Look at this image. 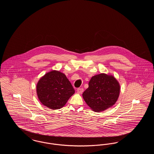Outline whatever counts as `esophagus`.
<instances>
[{"instance_id": "esophagus-1", "label": "esophagus", "mask_w": 154, "mask_h": 154, "mask_svg": "<svg viewBox=\"0 0 154 154\" xmlns=\"http://www.w3.org/2000/svg\"><path fill=\"white\" fill-rule=\"evenodd\" d=\"M77 92L78 93H79V94H82V92H83V91H84V89L82 88H79L77 89Z\"/></svg>"}]
</instances>
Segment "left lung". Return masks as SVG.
Returning <instances> with one entry per match:
<instances>
[{"mask_svg":"<svg viewBox=\"0 0 154 154\" xmlns=\"http://www.w3.org/2000/svg\"><path fill=\"white\" fill-rule=\"evenodd\" d=\"M82 96L86 103L94 111L99 112L112 106L117 100L120 85L112 76L101 73L93 76Z\"/></svg>","mask_w":154,"mask_h":154,"instance_id":"obj_1","label":"left lung"}]
</instances>
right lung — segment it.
I'll return each instance as SVG.
<instances>
[{
    "mask_svg": "<svg viewBox=\"0 0 154 154\" xmlns=\"http://www.w3.org/2000/svg\"><path fill=\"white\" fill-rule=\"evenodd\" d=\"M36 91L40 102L53 110L63 107L75 92L65 74L57 70L45 74L40 79Z\"/></svg>",
    "mask_w": 154,
    "mask_h": 154,
    "instance_id": "obj_1",
    "label": "right lung"
}]
</instances>
